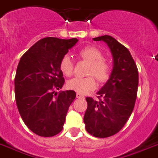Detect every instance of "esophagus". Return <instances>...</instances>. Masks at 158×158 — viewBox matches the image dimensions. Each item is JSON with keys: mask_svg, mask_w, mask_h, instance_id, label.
Listing matches in <instances>:
<instances>
[{"mask_svg": "<svg viewBox=\"0 0 158 158\" xmlns=\"http://www.w3.org/2000/svg\"><path fill=\"white\" fill-rule=\"evenodd\" d=\"M76 96H77V98H84L85 97L83 95H82V94H76Z\"/></svg>", "mask_w": 158, "mask_h": 158, "instance_id": "obj_1", "label": "esophagus"}]
</instances>
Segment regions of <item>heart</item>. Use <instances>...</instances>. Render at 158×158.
<instances>
[{"label": "heart", "instance_id": "1", "mask_svg": "<svg viewBox=\"0 0 158 158\" xmlns=\"http://www.w3.org/2000/svg\"><path fill=\"white\" fill-rule=\"evenodd\" d=\"M79 56L82 59L90 63L89 75H94L99 81H106L110 73V64L103 59V53L94 46H87L79 52ZM60 70L65 77L72 75L73 71V63L69 55H64L60 61ZM67 88L81 94H88L95 89L97 82L94 77H74L67 81Z\"/></svg>", "mask_w": 158, "mask_h": 158}]
</instances>
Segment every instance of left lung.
<instances>
[{
    "label": "left lung",
    "mask_w": 158,
    "mask_h": 158,
    "mask_svg": "<svg viewBox=\"0 0 158 158\" xmlns=\"http://www.w3.org/2000/svg\"><path fill=\"white\" fill-rule=\"evenodd\" d=\"M94 40L107 44L114 64L110 77L97 93L99 101L85 98L86 131L102 138L118 133L131 115L137 98L138 71L130 52L115 38L105 35Z\"/></svg>",
    "instance_id": "1"
}]
</instances>
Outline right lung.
Segmentation results:
<instances>
[{"instance_id": "right-lung-1", "label": "right lung", "mask_w": 158, "mask_h": 158, "mask_svg": "<svg viewBox=\"0 0 158 158\" xmlns=\"http://www.w3.org/2000/svg\"><path fill=\"white\" fill-rule=\"evenodd\" d=\"M77 38L45 37L21 56L15 77V97L23 121L40 137H52L63 129L69 107L76 98L73 90L55 92L64 83L60 61Z\"/></svg>"}]
</instances>
